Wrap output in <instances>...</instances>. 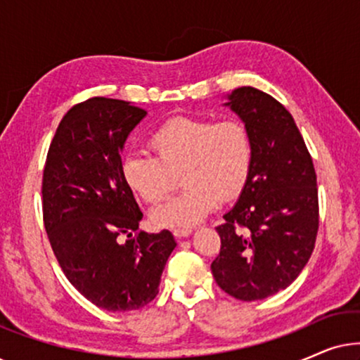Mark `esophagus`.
I'll return each instance as SVG.
<instances>
[{"label":"esophagus","instance_id":"1","mask_svg":"<svg viewBox=\"0 0 360 360\" xmlns=\"http://www.w3.org/2000/svg\"><path fill=\"white\" fill-rule=\"evenodd\" d=\"M191 228H175L174 229V236L176 239H180V238H186V236H190L191 234Z\"/></svg>","mask_w":360,"mask_h":360}]
</instances>
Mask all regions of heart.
I'll return each mask as SVG.
<instances>
[{
	"mask_svg": "<svg viewBox=\"0 0 360 360\" xmlns=\"http://www.w3.org/2000/svg\"><path fill=\"white\" fill-rule=\"evenodd\" d=\"M151 155L122 159L126 185L149 205H159L176 186L180 174L185 190L152 213L162 228H181L203 219L248 185L254 162L252 136L240 120L175 116L147 137Z\"/></svg>",
	"mask_w": 360,
	"mask_h": 360,
	"instance_id": "1",
	"label": "heart"
}]
</instances>
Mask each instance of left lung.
<instances>
[{
    "instance_id": "1",
    "label": "left lung",
    "mask_w": 360,
    "mask_h": 360,
    "mask_svg": "<svg viewBox=\"0 0 360 360\" xmlns=\"http://www.w3.org/2000/svg\"><path fill=\"white\" fill-rule=\"evenodd\" d=\"M252 136L254 162L238 203L219 224L211 272L221 290L255 302L285 290L308 264L319 226L316 172L287 108L252 86L231 93Z\"/></svg>"
}]
</instances>
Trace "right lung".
<instances>
[{
  "label": "right lung",
  "mask_w": 360,
  "mask_h": 360,
  "mask_svg": "<svg viewBox=\"0 0 360 360\" xmlns=\"http://www.w3.org/2000/svg\"><path fill=\"white\" fill-rule=\"evenodd\" d=\"M144 116L112 98L78 103L62 117L44 167L42 218L53 255L68 282L108 311L150 303L176 245L169 229L139 231L142 211L122 179V146Z\"/></svg>",
  "instance_id": "1"
}]
</instances>
